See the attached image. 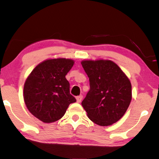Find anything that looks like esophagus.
I'll list each match as a JSON object with an SVG mask.
<instances>
[{"instance_id": "34e87169", "label": "esophagus", "mask_w": 159, "mask_h": 159, "mask_svg": "<svg viewBox=\"0 0 159 159\" xmlns=\"http://www.w3.org/2000/svg\"><path fill=\"white\" fill-rule=\"evenodd\" d=\"M82 98H83V96H82V95H81V96H76V100H77V102H78V103L81 102Z\"/></svg>"}]
</instances>
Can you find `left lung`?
<instances>
[{
    "instance_id": "obj_1",
    "label": "left lung",
    "mask_w": 159,
    "mask_h": 159,
    "mask_svg": "<svg viewBox=\"0 0 159 159\" xmlns=\"http://www.w3.org/2000/svg\"><path fill=\"white\" fill-rule=\"evenodd\" d=\"M90 90L81 105L89 119L107 126L123 117L132 100V84L121 69L111 61H83Z\"/></svg>"
}]
</instances>
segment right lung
Returning <instances> with one entry per match:
<instances>
[{
  "mask_svg": "<svg viewBox=\"0 0 159 159\" xmlns=\"http://www.w3.org/2000/svg\"><path fill=\"white\" fill-rule=\"evenodd\" d=\"M74 61L66 58L50 59L37 65L24 86V100L31 114L43 123H53L65 114L76 99L69 93L66 78Z\"/></svg>",
  "mask_w": 159,
  "mask_h": 159,
  "instance_id": "obj_1",
  "label": "right lung"
}]
</instances>
